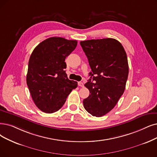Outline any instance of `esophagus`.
Returning a JSON list of instances; mask_svg holds the SVG:
<instances>
[{"mask_svg": "<svg viewBox=\"0 0 157 157\" xmlns=\"http://www.w3.org/2000/svg\"><path fill=\"white\" fill-rule=\"evenodd\" d=\"M78 85L80 87H84V83L82 82H78Z\"/></svg>", "mask_w": 157, "mask_h": 157, "instance_id": "obj_1", "label": "esophagus"}]
</instances>
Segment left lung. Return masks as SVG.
Masks as SVG:
<instances>
[{
  "label": "left lung",
  "mask_w": 157,
  "mask_h": 157,
  "mask_svg": "<svg viewBox=\"0 0 157 157\" xmlns=\"http://www.w3.org/2000/svg\"><path fill=\"white\" fill-rule=\"evenodd\" d=\"M80 45L92 71L84 84L90 95L83 100L84 107L91 115L102 117L113 109L126 88L127 55L121 43L111 38L81 41Z\"/></svg>",
  "instance_id": "obj_1"
}]
</instances>
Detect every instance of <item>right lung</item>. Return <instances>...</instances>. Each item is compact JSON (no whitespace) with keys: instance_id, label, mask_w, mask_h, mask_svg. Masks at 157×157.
Wrapping results in <instances>:
<instances>
[{"instance_id":"right-lung-1","label":"right lung","mask_w":157,"mask_h":157,"mask_svg":"<svg viewBox=\"0 0 157 157\" xmlns=\"http://www.w3.org/2000/svg\"><path fill=\"white\" fill-rule=\"evenodd\" d=\"M77 41L50 37L37 46L28 63L26 82L34 103L40 110H59L77 82L69 80L65 59L77 47Z\"/></svg>"}]
</instances>
